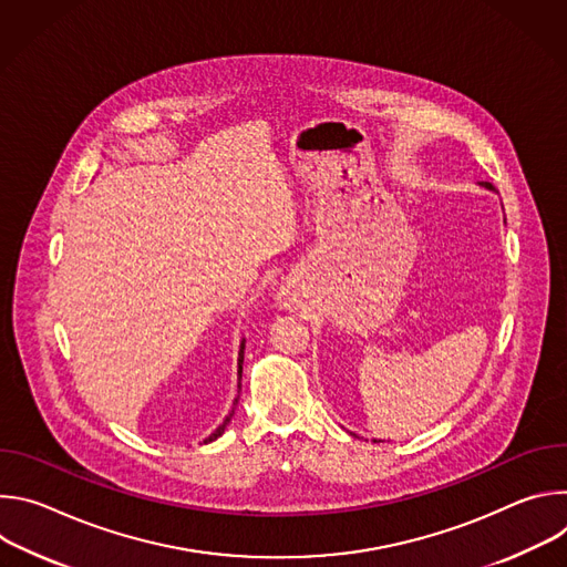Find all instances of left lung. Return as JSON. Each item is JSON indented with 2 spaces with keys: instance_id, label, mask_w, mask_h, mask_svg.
Segmentation results:
<instances>
[{
  "instance_id": "left-lung-1",
  "label": "left lung",
  "mask_w": 567,
  "mask_h": 567,
  "mask_svg": "<svg viewBox=\"0 0 567 567\" xmlns=\"http://www.w3.org/2000/svg\"><path fill=\"white\" fill-rule=\"evenodd\" d=\"M484 186H487V188H494V186H492V184H484Z\"/></svg>"
}]
</instances>
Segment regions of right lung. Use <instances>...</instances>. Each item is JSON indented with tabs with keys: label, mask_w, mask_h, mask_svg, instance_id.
Segmentation results:
<instances>
[{
	"label": "right lung",
	"mask_w": 567,
	"mask_h": 567,
	"mask_svg": "<svg viewBox=\"0 0 567 567\" xmlns=\"http://www.w3.org/2000/svg\"><path fill=\"white\" fill-rule=\"evenodd\" d=\"M241 359H245V357H241V354H239V372H241ZM235 406H237V396H235ZM230 417H233V415H228V417L224 420V424H221V426H219V429H217V431H215V433H213V435H210V437H208L206 442H213V440H217V437H219V435L224 433V429H226V424L230 422Z\"/></svg>",
	"instance_id": "obj_1"
}]
</instances>
